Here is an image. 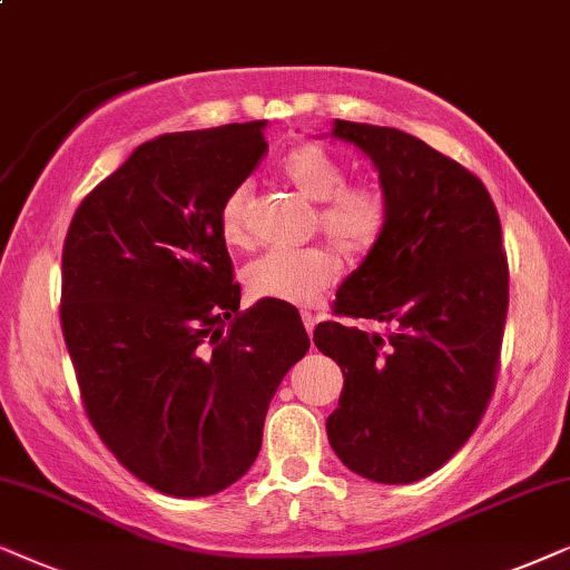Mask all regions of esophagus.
Segmentation results:
<instances>
[{
  "label": "esophagus",
  "mask_w": 570,
  "mask_h": 570,
  "mask_svg": "<svg viewBox=\"0 0 570 570\" xmlns=\"http://www.w3.org/2000/svg\"><path fill=\"white\" fill-rule=\"evenodd\" d=\"M302 323H305L307 333H309V336H313V331H315V325H317V317L309 313V309H302Z\"/></svg>",
  "instance_id": "1"
}]
</instances>
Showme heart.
Segmentation results:
<instances>
[{
    "instance_id": "obj_1",
    "label": "heart",
    "mask_w": 570,
    "mask_h": 570,
    "mask_svg": "<svg viewBox=\"0 0 570 570\" xmlns=\"http://www.w3.org/2000/svg\"><path fill=\"white\" fill-rule=\"evenodd\" d=\"M281 177L321 203L317 226L346 255L370 253L389 226V200L373 185L346 187V169L328 150L313 142L292 148L281 158ZM249 185L232 187L218 208V232L229 247L253 245L249 229ZM341 273L336 249L315 245L302 249H271L245 268L249 297L286 305H309L328 289Z\"/></svg>"
}]
</instances>
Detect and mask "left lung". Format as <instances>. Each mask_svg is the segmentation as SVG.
<instances>
[{"label":"left lung","instance_id":"obj_1","mask_svg":"<svg viewBox=\"0 0 570 570\" xmlns=\"http://www.w3.org/2000/svg\"><path fill=\"white\" fill-rule=\"evenodd\" d=\"M331 138L370 158L389 226L336 292L315 346L344 373L331 449L354 474L409 484L466 443L495 389L508 309L500 218L480 179L396 127L333 121Z\"/></svg>","mask_w":570,"mask_h":570}]
</instances>
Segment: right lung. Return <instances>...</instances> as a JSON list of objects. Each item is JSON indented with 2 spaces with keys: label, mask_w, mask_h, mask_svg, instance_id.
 <instances>
[{
  "label": "right lung",
  "mask_w": 570,
  "mask_h": 570,
  "mask_svg": "<svg viewBox=\"0 0 570 570\" xmlns=\"http://www.w3.org/2000/svg\"><path fill=\"white\" fill-rule=\"evenodd\" d=\"M268 121L158 135L75 210L62 333L88 420L121 466L174 498L247 474L278 383L307 354L297 309L255 302L218 208L268 148Z\"/></svg>",
  "instance_id": "obj_1"
}]
</instances>
